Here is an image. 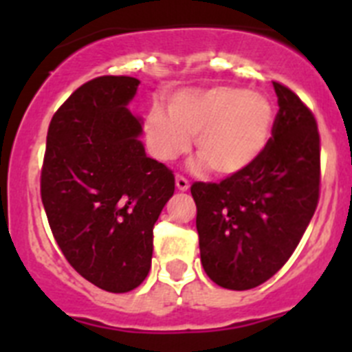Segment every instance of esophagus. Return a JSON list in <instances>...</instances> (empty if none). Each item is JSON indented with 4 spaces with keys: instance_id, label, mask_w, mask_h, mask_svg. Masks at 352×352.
Instances as JSON below:
<instances>
[{
    "instance_id": "esophagus-1",
    "label": "esophagus",
    "mask_w": 352,
    "mask_h": 352,
    "mask_svg": "<svg viewBox=\"0 0 352 352\" xmlns=\"http://www.w3.org/2000/svg\"><path fill=\"white\" fill-rule=\"evenodd\" d=\"M176 188L179 192H186L190 188V183H188V179L183 178V176H176Z\"/></svg>"
}]
</instances>
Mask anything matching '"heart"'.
<instances>
[{"label": "heart", "mask_w": 352, "mask_h": 352, "mask_svg": "<svg viewBox=\"0 0 352 352\" xmlns=\"http://www.w3.org/2000/svg\"><path fill=\"white\" fill-rule=\"evenodd\" d=\"M167 112L151 105L146 114V139L153 157L176 160L195 138L199 164L219 176L247 170L268 146L275 121L268 96L236 86L183 89L167 100Z\"/></svg>", "instance_id": "obj_1"}]
</instances>
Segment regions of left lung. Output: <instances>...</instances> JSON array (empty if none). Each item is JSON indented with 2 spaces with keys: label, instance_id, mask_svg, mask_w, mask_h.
<instances>
[{
  "label": "left lung",
  "instance_id": "obj_1",
  "mask_svg": "<svg viewBox=\"0 0 352 352\" xmlns=\"http://www.w3.org/2000/svg\"><path fill=\"white\" fill-rule=\"evenodd\" d=\"M273 138L247 170L220 183H194L201 263L214 284L247 291L287 263L319 201V132L314 114L273 82Z\"/></svg>",
  "mask_w": 352,
  "mask_h": 352
}]
</instances>
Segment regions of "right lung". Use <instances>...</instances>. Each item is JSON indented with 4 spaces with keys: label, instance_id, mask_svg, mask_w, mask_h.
Masks as SVG:
<instances>
[{
    "label": "right lung",
    "instance_id": "right-lung-1",
    "mask_svg": "<svg viewBox=\"0 0 352 352\" xmlns=\"http://www.w3.org/2000/svg\"><path fill=\"white\" fill-rule=\"evenodd\" d=\"M141 80L104 76L82 84L52 116L42 203L63 256L109 292H129L151 268L153 226L174 176L146 155L142 120L129 111Z\"/></svg>",
    "mask_w": 352,
    "mask_h": 352
}]
</instances>
